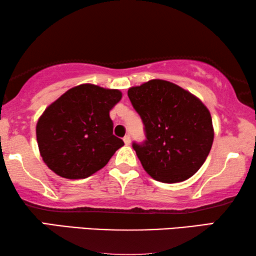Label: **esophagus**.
<instances>
[{
    "label": "esophagus",
    "mask_w": 256,
    "mask_h": 256,
    "mask_svg": "<svg viewBox=\"0 0 256 256\" xmlns=\"http://www.w3.org/2000/svg\"><path fill=\"white\" fill-rule=\"evenodd\" d=\"M123 140H124V144H131V136H130L128 134L125 136L123 138Z\"/></svg>",
    "instance_id": "34e87169"
}]
</instances>
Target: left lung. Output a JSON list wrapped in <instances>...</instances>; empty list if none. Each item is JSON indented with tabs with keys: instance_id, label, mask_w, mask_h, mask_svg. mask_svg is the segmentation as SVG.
I'll list each match as a JSON object with an SVG mask.
<instances>
[{
	"instance_id": "8db88e82",
	"label": "left lung",
	"mask_w": 256,
	"mask_h": 256,
	"mask_svg": "<svg viewBox=\"0 0 256 256\" xmlns=\"http://www.w3.org/2000/svg\"><path fill=\"white\" fill-rule=\"evenodd\" d=\"M128 96L144 125L146 140L132 144L144 171L165 184L192 176L208 158L214 139L205 104L164 80L130 88Z\"/></svg>"
}]
</instances>
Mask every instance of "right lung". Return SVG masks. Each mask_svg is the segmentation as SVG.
<instances>
[{
  "instance_id": "obj_1",
  "label": "right lung",
  "mask_w": 256,
  "mask_h": 256,
  "mask_svg": "<svg viewBox=\"0 0 256 256\" xmlns=\"http://www.w3.org/2000/svg\"><path fill=\"white\" fill-rule=\"evenodd\" d=\"M122 92L80 84L48 106L36 124L44 163L59 176L85 179L106 165L123 140L112 134L109 112Z\"/></svg>"
}]
</instances>
